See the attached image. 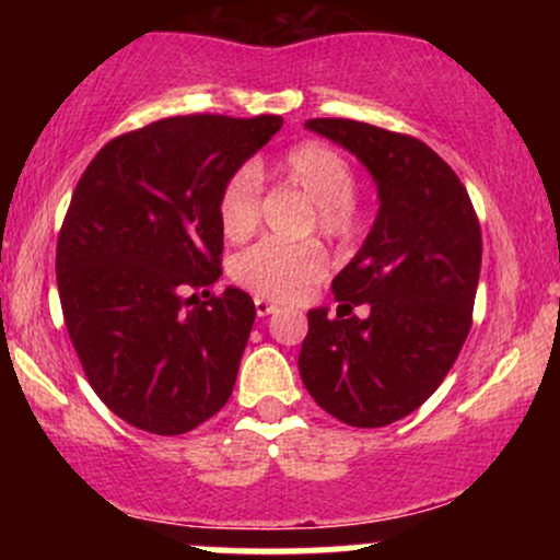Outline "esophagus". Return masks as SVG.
I'll return each instance as SVG.
<instances>
[{"label":"esophagus","instance_id":"1","mask_svg":"<svg viewBox=\"0 0 560 560\" xmlns=\"http://www.w3.org/2000/svg\"><path fill=\"white\" fill-rule=\"evenodd\" d=\"M255 311H258L260 318H266V316H271V313H276V305H273V302L258 298V300H255Z\"/></svg>","mask_w":560,"mask_h":560}]
</instances>
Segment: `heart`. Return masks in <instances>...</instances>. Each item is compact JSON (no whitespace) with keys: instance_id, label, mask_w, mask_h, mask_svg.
Wrapping results in <instances>:
<instances>
[{"instance_id":"obj_1","label":"heart","mask_w":560,"mask_h":560,"mask_svg":"<svg viewBox=\"0 0 560 560\" xmlns=\"http://www.w3.org/2000/svg\"><path fill=\"white\" fill-rule=\"evenodd\" d=\"M276 176L298 186L316 202L311 226L331 242H350L361 231V210L355 199V171L331 147L318 141L292 147L276 163ZM218 221L231 242L253 236L260 221V176L244 165L231 173L218 197ZM326 260L313 242H258L231 262V279L258 298L289 302L324 276Z\"/></svg>"}]
</instances>
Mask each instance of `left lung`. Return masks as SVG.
<instances>
[{
    "instance_id": "8db88e82",
    "label": "left lung",
    "mask_w": 560,
    "mask_h": 560,
    "mask_svg": "<svg viewBox=\"0 0 560 560\" xmlns=\"http://www.w3.org/2000/svg\"><path fill=\"white\" fill-rule=\"evenodd\" d=\"M337 141L378 186L363 247L334 276L337 316L307 313L300 376L326 413L376 429L421 408L453 369L481 268V229L466 186L432 147L361 120L305 124ZM370 311L361 319L351 307Z\"/></svg>"
}]
</instances>
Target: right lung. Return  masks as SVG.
Returning a JSON list of instances; mask_svg holds the SVG:
<instances>
[{
    "label": "right lung",
    "instance_id": "right-lung-1",
    "mask_svg": "<svg viewBox=\"0 0 560 560\" xmlns=\"http://www.w3.org/2000/svg\"><path fill=\"white\" fill-rule=\"evenodd\" d=\"M281 124L155 120L107 141L75 184L57 236L62 318L92 389L131 427L186 434L231 397L255 302L208 292L223 255L218 197Z\"/></svg>",
    "mask_w": 560,
    "mask_h": 560
}]
</instances>
